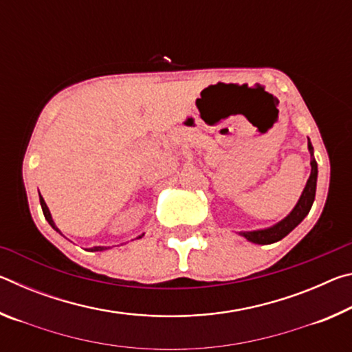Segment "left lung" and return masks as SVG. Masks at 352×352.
<instances>
[{"instance_id":"obj_1","label":"left lung","mask_w":352,"mask_h":352,"mask_svg":"<svg viewBox=\"0 0 352 352\" xmlns=\"http://www.w3.org/2000/svg\"><path fill=\"white\" fill-rule=\"evenodd\" d=\"M309 152H311V177L306 183V188L302 190L300 200H298L296 206L292 210L287 217L281 222L270 226V228L265 230H256V231H242V236L245 237L247 241L253 242V243H261V245H267V243H273L281 241L283 237L287 236L295 226L300 225L302 222L309 211H311L312 204L315 200V189H317V175H318V168H317V162L314 158V147L311 144V141L307 142Z\"/></svg>"}]
</instances>
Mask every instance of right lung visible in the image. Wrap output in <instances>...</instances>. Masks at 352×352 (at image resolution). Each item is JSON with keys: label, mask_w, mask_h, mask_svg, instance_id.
<instances>
[{"label": "right lung", "mask_w": 352, "mask_h": 352, "mask_svg": "<svg viewBox=\"0 0 352 352\" xmlns=\"http://www.w3.org/2000/svg\"><path fill=\"white\" fill-rule=\"evenodd\" d=\"M40 205H41V210H43V214H45V219L47 220V223H50L52 228H54L56 231H58V233H60V230L57 228L56 226V223H54V220H52V217H51V212H50V210H47V206H46V204H45V200H43V197H41L40 195ZM140 237H142V236H140ZM91 252H102V250H107V247H93V248H90Z\"/></svg>", "instance_id": "obj_1"}]
</instances>
